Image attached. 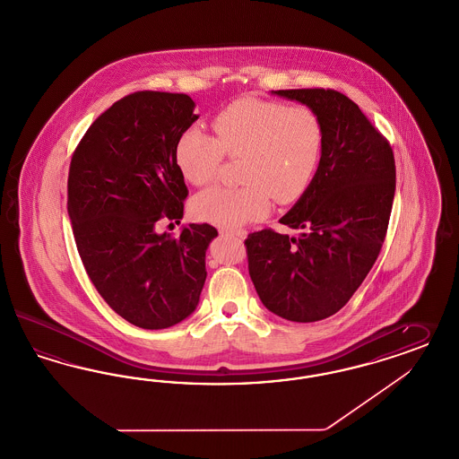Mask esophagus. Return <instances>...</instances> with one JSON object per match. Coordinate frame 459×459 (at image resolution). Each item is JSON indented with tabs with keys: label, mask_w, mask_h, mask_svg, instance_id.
<instances>
[{
	"label": "esophagus",
	"mask_w": 459,
	"mask_h": 459,
	"mask_svg": "<svg viewBox=\"0 0 459 459\" xmlns=\"http://www.w3.org/2000/svg\"><path fill=\"white\" fill-rule=\"evenodd\" d=\"M221 235H233V237L239 238V239H243L245 238V231L243 230H221Z\"/></svg>",
	"instance_id": "1"
}]
</instances>
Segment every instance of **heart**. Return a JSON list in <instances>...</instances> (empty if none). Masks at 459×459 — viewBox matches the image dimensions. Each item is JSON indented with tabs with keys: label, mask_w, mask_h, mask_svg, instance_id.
<instances>
[{
	"label": "heart",
	"mask_w": 459,
	"mask_h": 459,
	"mask_svg": "<svg viewBox=\"0 0 459 459\" xmlns=\"http://www.w3.org/2000/svg\"><path fill=\"white\" fill-rule=\"evenodd\" d=\"M216 137L188 127L175 146L178 170L194 186L212 182L224 156L239 158L237 187H211L192 199L203 221L235 228L267 214L271 201L296 203L311 186L325 148V127L305 105L243 99L212 120Z\"/></svg>",
	"instance_id": "heart-1"
}]
</instances>
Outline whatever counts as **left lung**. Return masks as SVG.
<instances>
[{
	"label": "left lung",
	"instance_id": "1",
	"mask_svg": "<svg viewBox=\"0 0 459 459\" xmlns=\"http://www.w3.org/2000/svg\"><path fill=\"white\" fill-rule=\"evenodd\" d=\"M325 127L318 171L281 218L299 237L262 230L245 239L256 294L289 322H318L347 305L381 252L396 186L390 143L335 90H277Z\"/></svg>",
	"mask_w": 459,
	"mask_h": 459
}]
</instances>
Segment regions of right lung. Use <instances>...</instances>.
Instances as JSON below:
<instances>
[{
  "mask_svg": "<svg viewBox=\"0 0 459 459\" xmlns=\"http://www.w3.org/2000/svg\"><path fill=\"white\" fill-rule=\"evenodd\" d=\"M194 107L186 93H131L88 127L69 165L68 214L86 273L107 305L146 330L194 313L218 237L211 224H188L177 238L156 231L184 216L175 146L199 119Z\"/></svg>",
  "mask_w": 459,
  "mask_h": 459,
  "instance_id": "obj_1",
  "label": "right lung"
}]
</instances>
